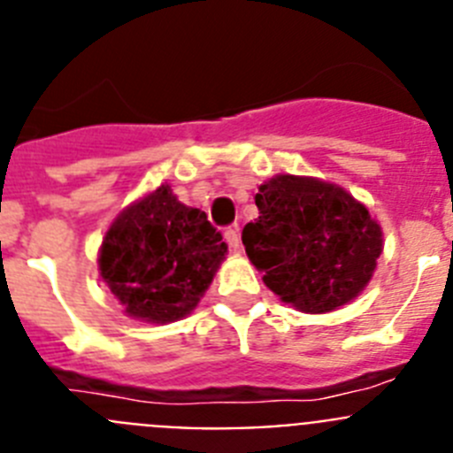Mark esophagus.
Wrapping results in <instances>:
<instances>
[{"label": "esophagus", "mask_w": 453, "mask_h": 453, "mask_svg": "<svg viewBox=\"0 0 453 453\" xmlns=\"http://www.w3.org/2000/svg\"><path fill=\"white\" fill-rule=\"evenodd\" d=\"M224 238L229 242L231 250H240V231L238 226H229V229L224 231Z\"/></svg>", "instance_id": "1"}]
</instances>
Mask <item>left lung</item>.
<instances>
[{"label":"left lung","mask_w":453,"mask_h":453,"mask_svg":"<svg viewBox=\"0 0 453 453\" xmlns=\"http://www.w3.org/2000/svg\"><path fill=\"white\" fill-rule=\"evenodd\" d=\"M258 218L242 245L263 281L303 313H329L367 286L381 256V226L349 192L281 174L256 195Z\"/></svg>","instance_id":"obj_1"}]
</instances>
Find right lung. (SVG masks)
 I'll return each mask as SVG.
<instances>
[{"label": "right lung", "mask_w": 453, "mask_h": 453, "mask_svg": "<svg viewBox=\"0 0 453 453\" xmlns=\"http://www.w3.org/2000/svg\"><path fill=\"white\" fill-rule=\"evenodd\" d=\"M224 254L206 213L161 186L111 224L99 270L131 318L165 324L197 306Z\"/></svg>", "instance_id": "obj_1"}]
</instances>
